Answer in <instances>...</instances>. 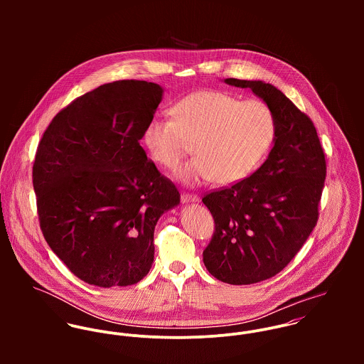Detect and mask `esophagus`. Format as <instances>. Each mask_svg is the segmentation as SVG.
<instances>
[{
	"instance_id": "obj_1",
	"label": "esophagus",
	"mask_w": 364,
	"mask_h": 364,
	"mask_svg": "<svg viewBox=\"0 0 364 364\" xmlns=\"http://www.w3.org/2000/svg\"><path fill=\"white\" fill-rule=\"evenodd\" d=\"M181 202L182 203H191V202H199V196L193 193H182L181 195Z\"/></svg>"
}]
</instances>
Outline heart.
<instances>
[{"instance_id": "obj_1", "label": "heart", "mask_w": 364, "mask_h": 364, "mask_svg": "<svg viewBox=\"0 0 364 364\" xmlns=\"http://www.w3.org/2000/svg\"><path fill=\"white\" fill-rule=\"evenodd\" d=\"M175 117L154 116L143 140L156 164L173 168L192 150L198 156L178 168L176 176L191 185L217 178L223 185L250 176L274 143L277 122L262 101L223 91H198L173 107Z\"/></svg>"}]
</instances>
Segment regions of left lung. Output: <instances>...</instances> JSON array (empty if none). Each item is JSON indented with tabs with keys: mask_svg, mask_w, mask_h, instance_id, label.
I'll return each mask as SVG.
<instances>
[{
	"mask_svg": "<svg viewBox=\"0 0 364 364\" xmlns=\"http://www.w3.org/2000/svg\"><path fill=\"white\" fill-rule=\"evenodd\" d=\"M251 88L274 112L277 133L267 159L248 178L202 199L214 218L205 266L228 284H252L282 272L318 221L326 161L311 119L263 81L224 80Z\"/></svg>",
	"mask_w": 364,
	"mask_h": 364,
	"instance_id": "left-lung-1",
	"label": "left lung"
}]
</instances>
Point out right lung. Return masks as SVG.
Returning a JSON list of instances; mask_svg holds the SVG:
<instances>
[{
  "label": "right lung",
  "instance_id": "right-lung-1",
  "mask_svg": "<svg viewBox=\"0 0 364 364\" xmlns=\"http://www.w3.org/2000/svg\"><path fill=\"white\" fill-rule=\"evenodd\" d=\"M162 88L122 80L53 117L33 164L43 237L78 279L98 287L140 282L154 260V228L179 205L176 186L140 146Z\"/></svg>",
  "mask_w": 364,
  "mask_h": 364
}]
</instances>
